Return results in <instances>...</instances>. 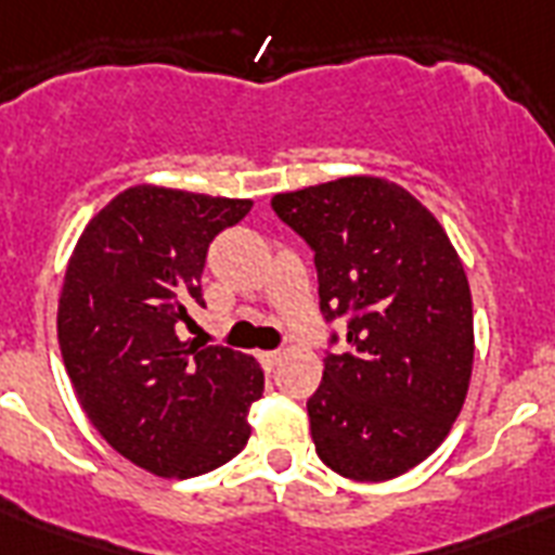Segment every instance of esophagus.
Segmentation results:
<instances>
[{
  "instance_id": "34e87169",
  "label": "esophagus",
  "mask_w": 555,
  "mask_h": 555,
  "mask_svg": "<svg viewBox=\"0 0 555 555\" xmlns=\"http://www.w3.org/2000/svg\"><path fill=\"white\" fill-rule=\"evenodd\" d=\"M256 357H259V363L264 365V369H268V371L279 363V351H259V354H256Z\"/></svg>"
}]
</instances>
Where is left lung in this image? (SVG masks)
Wrapping results in <instances>:
<instances>
[{
	"label": "left lung",
	"mask_w": 555,
	"mask_h": 555,
	"mask_svg": "<svg viewBox=\"0 0 555 555\" xmlns=\"http://www.w3.org/2000/svg\"><path fill=\"white\" fill-rule=\"evenodd\" d=\"M270 204L311 244L325 322L348 317L351 348L325 357L308 400L317 455L351 481L409 473L443 443L473 377V296L455 247L386 178H337Z\"/></svg>",
	"instance_id": "obj_1"
}]
</instances>
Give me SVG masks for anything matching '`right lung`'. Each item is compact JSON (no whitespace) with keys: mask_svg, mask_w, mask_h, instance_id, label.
<instances>
[{"mask_svg":"<svg viewBox=\"0 0 555 555\" xmlns=\"http://www.w3.org/2000/svg\"><path fill=\"white\" fill-rule=\"evenodd\" d=\"M250 198L138 184L82 230L65 268L56 337L82 412L112 449L160 478H195L250 438L264 391L253 357L178 339L204 305L207 247Z\"/></svg>","mask_w":555,"mask_h":555,"instance_id":"1","label":"right lung"}]
</instances>
